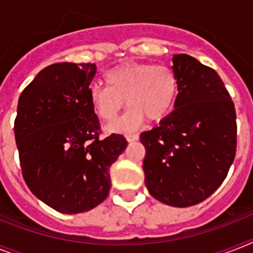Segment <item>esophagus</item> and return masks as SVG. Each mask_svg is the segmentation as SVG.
I'll return each mask as SVG.
<instances>
[{
  "label": "esophagus",
  "mask_w": 253,
  "mask_h": 253,
  "mask_svg": "<svg viewBox=\"0 0 253 253\" xmlns=\"http://www.w3.org/2000/svg\"><path fill=\"white\" fill-rule=\"evenodd\" d=\"M139 139V135L138 134H128L126 135V140L128 143L130 142H135V140H138Z\"/></svg>",
  "instance_id": "1"
}]
</instances>
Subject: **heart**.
Here are the masks:
<instances>
[{
  "mask_svg": "<svg viewBox=\"0 0 253 253\" xmlns=\"http://www.w3.org/2000/svg\"><path fill=\"white\" fill-rule=\"evenodd\" d=\"M107 86L95 85L89 90V102L95 115L110 122L127 105L123 117L109 125L110 132H131L140 128L147 118L159 122L172 111L178 83L168 65L127 61L105 75Z\"/></svg>",
  "mask_w": 253,
  "mask_h": 253,
  "instance_id": "heart-1",
  "label": "heart"
}]
</instances>
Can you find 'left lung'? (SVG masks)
Returning <instances> with one entry per match:
<instances>
[{
    "mask_svg": "<svg viewBox=\"0 0 253 253\" xmlns=\"http://www.w3.org/2000/svg\"><path fill=\"white\" fill-rule=\"evenodd\" d=\"M172 60L178 83L174 110L140 134L143 170L154 198L188 208L211 196L227 176L236 152V114L214 69L186 53Z\"/></svg>",
    "mask_w": 253,
    "mask_h": 253,
    "instance_id": "left-lung-1",
    "label": "left lung"
}]
</instances>
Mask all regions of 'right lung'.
Here are the masks:
<instances>
[{
	"mask_svg": "<svg viewBox=\"0 0 253 253\" xmlns=\"http://www.w3.org/2000/svg\"><path fill=\"white\" fill-rule=\"evenodd\" d=\"M95 64L45 67L18 99L14 134L22 174L37 198L63 214L89 211L106 200L110 167L127 142L99 139L89 102Z\"/></svg>",
	"mask_w": 253,
	"mask_h": 253,
	"instance_id": "add662e5",
	"label": "right lung"
}]
</instances>
